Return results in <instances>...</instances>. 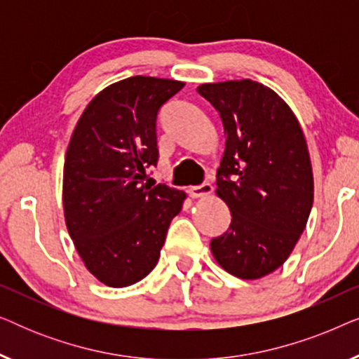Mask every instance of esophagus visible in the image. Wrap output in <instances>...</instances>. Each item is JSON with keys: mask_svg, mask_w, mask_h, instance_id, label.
I'll list each match as a JSON object with an SVG mask.
<instances>
[{"mask_svg": "<svg viewBox=\"0 0 359 359\" xmlns=\"http://www.w3.org/2000/svg\"><path fill=\"white\" fill-rule=\"evenodd\" d=\"M212 191H214L212 184L204 183L201 186H193V188H189V196L194 199H199V198L203 199V198H208V196L212 194Z\"/></svg>", "mask_w": 359, "mask_h": 359, "instance_id": "1", "label": "esophagus"}]
</instances>
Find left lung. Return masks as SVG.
I'll return each mask as SVG.
<instances>
[{"label": "left lung", "mask_w": 359, "mask_h": 359, "mask_svg": "<svg viewBox=\"0 0 359 359\" xmlns=\"http://www.w3.org/2000/svg\"><path fill=\"white\" fill-rule=\"evenodd\" d=\"M198 93L219 112L225 151L215 193L232 212L210 252L242 279L273 273L289 258L313 203L307 142L291 107L252 80L205 83Z\"/></svg>", "instance_id": "1"}]
</instances>
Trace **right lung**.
Returning a JSON list of instances; mask_svg holds the SVG:
<instances>
[{"instance_id": "1", "label": "right lung", "mask_w": 359, "mask_h": 359, "mask_svg": "<svg viewBox=\"0 0 359 359\" xmlns=\"http://www.w3.org/2000/svg\"><path fill=\"white\" fill-rule=\"evenodd\" d=\"M184 83L130 76L93 97L63 165V212L88 271L111 287L139 283L156 266L186 193L156 184V114Z\"/></svg>"}]
</instances>
